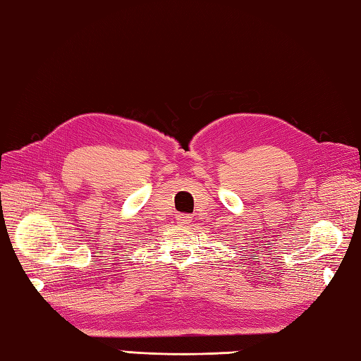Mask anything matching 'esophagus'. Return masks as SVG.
Returning <instances> with one entry per match:
<instances>
[{"instance_id":"34e87169","label":"esophagus","mask_w":361,"mask_h":361,"mask_svg":"<svg viewBox=\"0 0 361 361\" xmlns=\"http://www.w3.org/2000/svg\"><path fill=\"white\" fill-rule=\"evenodd\" d=\"M190 221H192V216H190L188 214H180V215H178V223H179V224H188Z\"/></svg>"}]
</instances>
